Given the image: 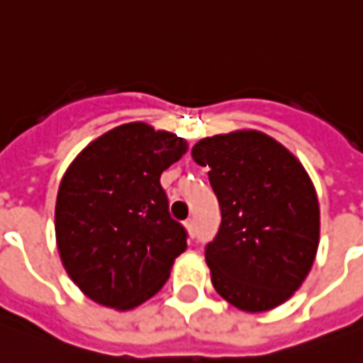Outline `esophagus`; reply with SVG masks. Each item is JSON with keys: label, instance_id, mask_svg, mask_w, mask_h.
Segmentation results:
<instances>
[{"label": "esophagus", "instance_id": "1", "mask_svg": "<svg viewBox=\"0 0 363 363\" xmlns=\"http://www.w3.org/2000/svg\"><path fill=\"white\" fill-rule=\"evenodd\" d=\"M186 229H187V233L194 237V235H196V221H194V219H187Z\"/></svg>", "mask_w": 363, "mask_h": 363}]
</instances>
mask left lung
<instances>
[{
    "label": "left lung",
    "instance_id": "obj_1",
    "mask_svg": "<svg viewBox=\"0 0 363 363\" xmlns=\"http://www.w3.org/2000/svg\"><path fill=\"white\" fill-rule=\"evenodd\" d=\"M221 207L206 247L219 296L245 312L281 306L301 289L320 243L318 196L298 157L259 130L203 138L191 148Z\"/></svg>",
    "mask_w": 363,
    "mask_h": 363
}]
</instances>
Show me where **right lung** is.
I'll use <instances>...</instances> for the list:
<instances>
[{
  "label": "right lung",
  "instance_id": "right-lung-1",
  "mask_svg": "<svg viewBox=\"0 0 363 363\" xmlns=\"http://www.w3.org/2000/svg\"><path fill=\"white\" fill-rule=\"evenodd\" d=\"M186 152L177 134L130 122L92 140L67 167L55 203L57 249L91 301L132 311L166 284L187 233L169 217L160 176Z\"/></svg>",
  "mask_w": 363,
  "mask_h": 363
}]
</instances>
